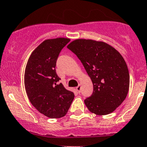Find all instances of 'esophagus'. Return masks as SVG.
Wrapping results in <instances>:
<instances>
[{
  "mask_svg": "<svg viewBox=\"0 0 147 147\" xmlns=\"http://www.w3.org/2000/svg\"><path fill=\"white\" fill-rule=\"evenodd\" d=\"M80 89H81V85L80 84H78V86L76 87V90L78 93H80Z\"/></svg>",
  "mask_w": 147,
  "mask_h": 147,
  "instance_id": "1",
  "label": "esophagus"
}]
</instances>
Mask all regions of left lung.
Segmentation results:
<instances>
[{
    "label": "left lung",
    "instance_id": "obj_1",
    "mask_svg": "<svg viewBox=\"0 0 147 147\" xmlns=\"http://www.w3.org/2000/svg\"><path fill=\"white\" fill-rule=\"evenodd\" d=\"M67 48L76 55L91 78L94 91L84 100L88 109L96 115L112 113L127 97L129 73L123 57L104 42L77 39Z\"/></svg>",
    "mask_w": 147,
    "mask_h": 147
}]
</instances>
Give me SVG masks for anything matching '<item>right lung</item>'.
Segmentation results:
<instances>
[{"label":"right lung","instance_id":"obj_1","mask_svg":"<svg viewBox=\"0 0 147 147\" xmlns=\"http://www.w3.org/2000/svg\"><path fill=\"white\" fill-rule=\"evenodd\" d=\"M70 39L58 38L43 41L32 53L25 72V87L33 106L47 117L65 116L74 98V94L59 83L56 71L60 51Z\"/></svg>","mask_w":147,"mask_h":147}]
</instances>
